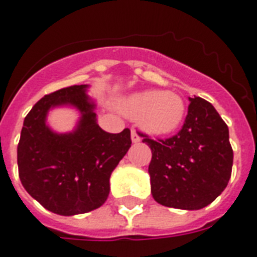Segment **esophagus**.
I'll return each instance as SVG.
<instances>
[{
    "label": "esophagus",
    "instance_id": "34e87169",
    "mask_svg": "<svg viewBox=\"0 0 257 257\" xmlns=\"http://www.w3.org/2000/svg\"><path fill=\"white\" fill-rule=\"evenodd\" d=\"M131 136H132V141L133 142H140V141H141V136L139 135V132H137L136 129H132V132H131Z\"/></svg>",
    "mask_w": 257,
    "mask_h": 257
}]
</instances>
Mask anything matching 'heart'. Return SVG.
I'll return each mask as SVG.
<instances>
[{"mask_svg":"<svg viewBox=\"0 0 257 257\" xmlns=\"http://www.w3.org/2000/svg\"><path fill=\"white\" fill-rule=\"evenodd\" d=\"M125 116L139 120L142 128L154 135H167L182 125L185 117L183 98L172 91L145 90L126 96L118 104Z\"/></svg>","mask_w":257,"mask_h":257,"instance_id":"heart-1","label":"heart"}]
</instances>
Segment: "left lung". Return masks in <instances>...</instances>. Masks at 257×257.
I'll return each instance as SVG.
<instances>
[{
  "instance_id": "8db88e82",
  "label": "left lung",
  "mask_w": 257,
  "mask_h": 257,
  "mask_svg": "<svg viewBox=\"0 0 257 257\" xmlns=\"http://www.w3.org/2000/svg\"><path fill=\"white\" fill-rule=\"evenodd\" d=\"M188 113L176 135L150 139L140 132L152 149L149 174L152 195L161 205L197 210L205 208L226 188L232 169L228 128L205 99H189Z\"/></svg>"
}]
</instances>
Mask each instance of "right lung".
<instances>
[{"label": "right lung", "instance_id": "right-lung-1", "mask_svg": "<svg viewBox=\"0 0 257 257\" xmlns=\"http://www.w3.org/2000/svg\"><path fill=\"white\" fill-rule=\"evenodd\" d=\"M85 88L74 85L44 95L27 113L21 132L19 179L39 204L56 214H82L102 206L109 176L132 144L128 128L108 133L96 124L95 105ZM60 104L82 112L75 133L56 135L45 125L48 109Z\"/></svg>", "mask_w": 257, "mask_h": 257}]
</instances>
